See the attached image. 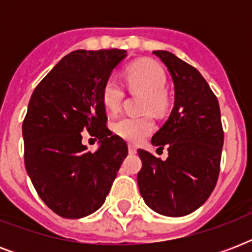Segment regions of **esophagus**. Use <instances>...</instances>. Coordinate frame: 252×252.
I'll list each match as a JSON object with an SVG mask.
<instances>
[{"instance_id":"34e87169","label":"esophagus","mask_w":252,"mask_h":252,"mask_svg":"<svg viewBox=\"0 0 252 252\" xmlns=\"http://www.w3.org/2000/svg\"><path fill=\"white\" fill-rule=\"evenodd\" d=\"M128 152H129L130 154H134L136 152H137V148L133 145H128Z\"/></svg>"}]
</instances>
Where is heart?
Here are the masks:
<instances>
[{
    "label": "heart",
    "instance_id": "heart-1",
    "mask_svg": "<svg viewBox=\"0 0 252 252\" xmlns=\"http://www.w3.org/2000/svg\"><path fill=\"white\" fill-rule=\"evenodd\" d=\"M126 80L132 90L145 94L144 110L153 114H161L166 108L165 87L167 82L165 69L153 60H141L126 69ZM124 99V89L115 77H110L102 89V100L107 112L118 114ZM154 122L150 116H126L114 124L115 133L132 144H138L153 133Z\"/></svg>",
    "mask_w": 252,
    "mask_h": 252
}]
</instances>
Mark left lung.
<instances>
[{
	"label": "left lung",
	"instance_id": "obj_1",
	"mask_svg": "<svg viewBox=\"0 0 252 252\" xmlns=\"http://www.w3.org/2000/svg\"><path fill=\"white\" fill-rule=\"evenodd\" d=\"M171 74L175 102L167 122L152 137L167 148L166 161L138 149V189L159 215L182 217L203 205L215 189L223 145L219 100L197 69L174 53L154 51Z\"/></svg>",
	"mask_w": 252,
	"mask_h": 252
}]
</instances>
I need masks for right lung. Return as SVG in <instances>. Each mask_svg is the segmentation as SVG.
<instances>
[{
    "label": "right lung",
    "mask_w": 252,
    "mask_h": 252,
    "mask_svg": "<svg viewBox=\"0 0 252 252\" xmlns=\"http://www.w3.org/2000/svg\"><path fill=\"white\" fill-rule=\"evenodd\" d=\"M126 56L124 49H78L63 57L30 99L22 133L25 166L37 195L56 215L82 219L102 207L128 154L106 126L103 85ZM82 131L99 140L95 154Z\"/></svg>",
    "instance_id": "add662e5"
}]
</instances>
